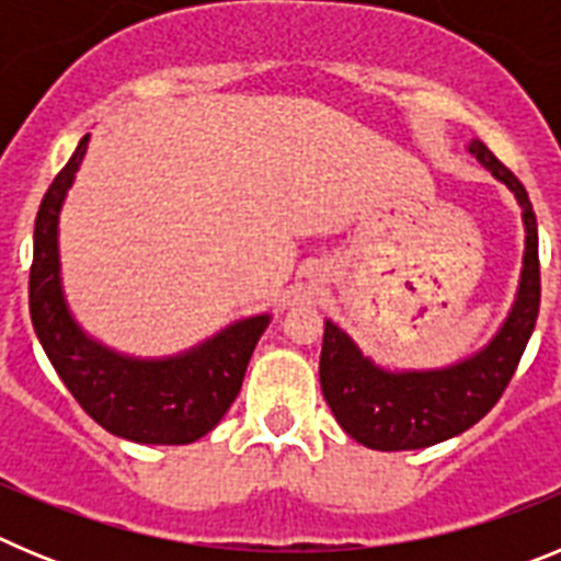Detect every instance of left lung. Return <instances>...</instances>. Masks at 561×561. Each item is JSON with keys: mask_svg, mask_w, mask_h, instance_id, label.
Listing matches in <instances>:
<instances>
[{"mask_svg": "<svg viewBox=\"0 0 561 561\" xmlns=\"http://www.w3.org/2000/svg\"><path fill=\"white\" fill-rule=\"evenodd\" d=\"M469 153L517 196L523 207L525 255L517 300L497 334L478 354L435 370H385L362 354L336 323H325L320 388L340 427L379 453L424 449L455 438L497 404L531 340L539 314L537 216L523 182L480 140Z\"/></svg>", "mask_w": 561, "mask_h": 561, "instance_id": "obj_1", "label": "left lung"}]
</instances>
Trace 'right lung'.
Returning <instances> with one entry per match:
<instances>
[{"label":"right lung","instance_id":"1","mask_svg":"<svg viewBox=\"0 0 561 561\" xmlns=\"http://www.w3.org/2000/svg\"><path fill=\"white\" fill-rule=\"evenodd\" d=\"M87 146L89 134L38 207L30 320L69 393L103 430L134 444H193L210 433L236 401L252 351L272 317L238 320L196 348L165 359H137L92 340L64 300L58 261V216Z\"/></svg>","mask_w":561,"mask_h":561}]
</instances>
